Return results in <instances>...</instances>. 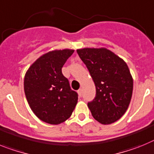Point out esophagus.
Listing matches in <instances>:
<instances>
[{
	"instance_id": "34e87169",
	"label": "esophagus",
	"mask_w": 154,
	"mask_h": 154,
	"mask_svg": "<svg viewBox=\"0 0 154 154\" xmlns=\"http://www.w3.org/2000/svg\"><path fill=\"white\" fill-rule=\"evenodd\" d=\"M77 93H78L79 96L81 97V96H82V89H79V90L77 91Z\"/></svg>"
}]
</instances>
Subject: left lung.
<instances>
[{"instance_id":"left-lung-1","label":"left lung","mask_w":154,"mask_h":154,"mask_svg":"<svg viewBox=\"0 0 154 154\" xmlns=\"http://www.w3.org/2000/svg\"><path fill=\"white\" fill-rule=\"evenodd\" d=\"M93 79L94 99L88 104L94 119L108 125L119 120L128 109L133 80L126 63L106 48L77 50Z\"/></svg>"}]
</instances>
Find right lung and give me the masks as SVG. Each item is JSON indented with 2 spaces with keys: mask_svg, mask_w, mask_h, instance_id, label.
Segmentation results:
<instances>
[{
  "mask_svg": "<svg viewBox=\"0 0 154 154\" xmlns=\"http://www.w3.org/2000/svg\"><path fill=\"white\" fill-rule=\"evenodd\" d=\"M73 49H56L45 53L28 69L24 90L28 103L40 120L58 125L68 119L77 103V92L72 91L62 67Z\"/></svg>",
  "mask_w": 154,
  "mask_h": 154,
  "instance_id": "1",
  "label": "right lung"
}]
</instances>
